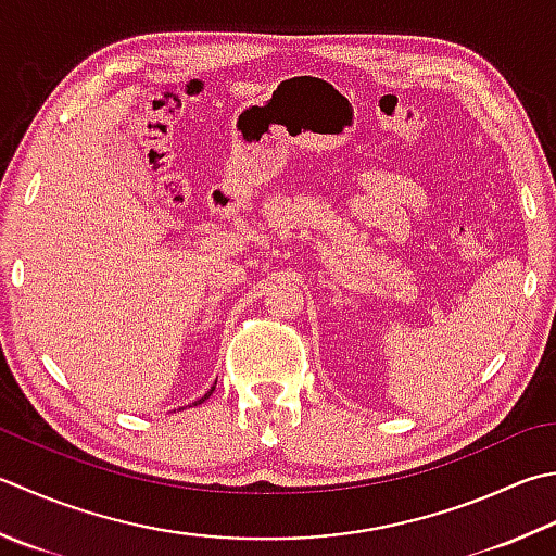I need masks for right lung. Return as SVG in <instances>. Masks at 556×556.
<instances>
[{"label":"right lung","mask_w":556,"mask_h":556,"mask_svg":"<svg viewBox=\"0 0 556 556\" xmlns=\"http://www.w3.org/2000/svg\"><path fill=\"white\" fill-rule=\"evenodd\" d=\"M214 388H216V383L212 386V390H206V393H204V397H200V400H194V402H192V405H202V402H204L206 397H210V395L214 393Z\"/></svg>","instance_id":"obj_1"}]
</instances>
